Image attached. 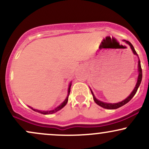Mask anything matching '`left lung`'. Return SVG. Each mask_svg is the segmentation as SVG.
<instances>
[{
    "label": "left lung",
    "mask_w": 149,
    "mask_h": 149,
    "mask_svg": "<svg viewBox=\"0 0 149 149\" xmlns=\"http://www.w3.org/2000/svg\"><path fill=\"white\" fill-rule=\"evenodd\" d=\"M124 42H125L126 43L128 44V45H130V48L132 49V51L133 54H135L136 56H137L138 57V77H137V81H136V85H135L134 90H132V92H131L130 95L128 96L127 98L125 99V100H123L122 102H118V103H107V102H102V101L100 100H98L95 97V95H94L93 92L92 91V90L90 89V90H91V92L92 94V96H93V100L95 101V102L96 103L97 105L100 106L101 107L104 108V109H118V108H120L121 107H123V106L125 105V104H126L127 103V102H129L130 101L132 100V98L134 96V95L136 94V91H137L138 88H139L140 84H141V79H142V70H141V63H140V60H139V58L138 57V54L137 53H136V51H135V49L134 48V47H133V45H132L131 42L127 41V40H123Z\"/></svg>",
    "instance_id": "left-lung-1"
}]
</instances>
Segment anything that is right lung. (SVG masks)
Returning a JSON list of instances; mask_svg holds the SVG:
<instances>
[{
    "label": "right lung",
    "mask_w": 149,
    "mask_h": 149,
    "mask_svg": "<svg viewBox=\"0 0 149 149\" xmlns=\"http://www.w3.org/2000/svg\"><path fill=\"white\" fill-rule=\"evenodd\" d=\"M71 82L69 83V88H68V94H67V97H66V98L65 99V100L60 104V105L58 106V107H56L54 109H52V110H50V111H41V110H38V109H34L32 107H29H29L31 108V109L32 110H33L34 111L38 112V113H40L44 114V115H48V114L54 113L57 112L58 111H59L60 109H62L63 107H64L65 106H66V104H67L68 100H69V94H70V91H71Z\"/></svg>",
    "instance_id": "1"
}]
</instances>
